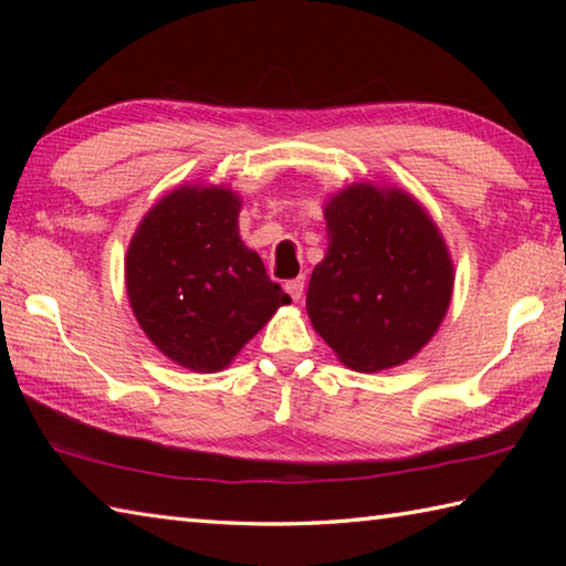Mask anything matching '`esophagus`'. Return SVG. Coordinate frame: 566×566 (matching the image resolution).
Here are the masks:
<instances>
[{"mask_svg":"<svg viewBox=\"0 0 566 566\" xmlns=\"http://www.w3.org/2000/svg\"><path fill=\"white\" fill-rule=\"evenodd\" d=\"M284 290H286V294H290L294 302H298V298H302V294H304V276H296V280H290L284 284Z\"/></svg>","mask_w":566,"mask_h":566,"instance_id":"34e87169","label":"esophagus"}]
</instances>
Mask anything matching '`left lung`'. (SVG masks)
I'll use <instances>...</instances> for the list:
<instances>
[{
  "instance_id": "1",
  "label": "left lung",
  "mask_w": 566,
  "mask_h": 566,
  "mask_svg": "<svg viewBox=\"0 0 566 566\" xmlns=\"http://www.w3.org/2000/svg\"><path fill=\"white\" fill-rule=\"evenodd\" d=\"M326 231L306 292L311 323L347 367L403 365L450 306L452 260L436 223L401 189L353 185L326 203Z\"/></svg>"
}]
</instances>
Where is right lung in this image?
Here are the masks:
<instances>
[{"mask_svg":"<svg viewBox=\"0 0 566 566\" xmlns=\"http://www.w3.org/2000/svg\"><path fill=\"white\" fill-rule=\"evenodd\" d=\"M240 199L182 187L140 221L126 255L130 308L158 350L195 371H219L290 294L238 235Z\"/></svg>","mask_w":566,"mask_h":566,"instance_id":"1","label":"right lung"}]
</instances>
